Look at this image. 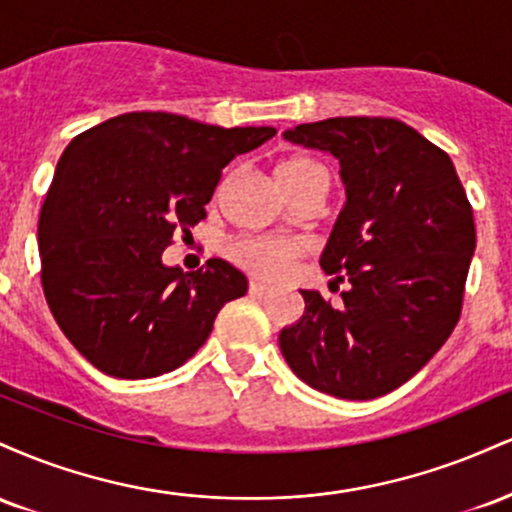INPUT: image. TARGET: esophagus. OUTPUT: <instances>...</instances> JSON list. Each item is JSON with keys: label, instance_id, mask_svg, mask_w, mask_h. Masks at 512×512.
Returning <instances> with one entry per match:
<instances>
[{"label": "esophagus", "instance_id": "1", "mask_svg": "<svg viewBox=\"0 0 512 512\" xmlns=\"http://www.w3.org/2000/svg\"><path fill=\"white\" fill-rule=\"evenodd\" d=\"M250 296H255V298H262V296H269V293H272V289H269V286H264V284H260V281H250Z\"/></svg>", "mask_w": 512, "mask_h": 512}]
</instances>
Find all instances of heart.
<instances>
[{"label": "heart", "mask_w": 512, "mask_h": 512, "mask_svg": "<svg viewBox=\"0 0 512 512\" xmlns=\"http://www.w3.org/2000/svg\"><path fill=\"white\" fill-rule=\"evenodd\" d=\"M281 180L296 195L303 185L315 178H327L320 163L308 156H291L279 166ZM228 257L238 267L262 276V279H279L291 269L298 257L305 255V243L291 236H240L228 243Z\"/></svg>", "instance_id": "heart-1"}]
</instances>
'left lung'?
<instances>
[{"label": "left lung", "mask_w": 512, "mask_h": 512, "mask_svg": "<svg viewBox=\"0 0 512 512\" xmlns=\"http://www.w3.org/2000/svg\"><path fill=\"white\" fill-rule=\"evenodd\" d=\"M339 158L346 207L322 269L342 305L301 291L305 315L279 334L293 373L339 399L407 383L448 342L477 248L474 211L450 156L395 117H330L284 134Z\"/></svg>", "instance_id": "left-lung-1"}]
</instances>
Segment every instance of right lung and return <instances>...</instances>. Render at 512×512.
<instances>
[{"instance_id": "1", "label": "right lung", "mask_w": 512, "mask_h": 512, "mask_svg": "<svg viewBox=\"0 0 512 512\" xmlns=\"http://www.w3.org/2000/svg\"><path fill=\"white\" fill-rule=\"evenodd\" d=\"M274 134L125 113L72 139L40 209V281L88 363L125 380L168 373L207 342L223 305L245 296L248 279L228 262L182 272L161 255L207 219L223 168Z\"/></svg>"}]
</instances>
